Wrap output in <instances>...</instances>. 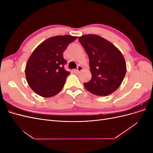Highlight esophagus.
<instances>
[{
	"label": "esophagus",
	"instance_id": "34e87169",
	"mask_svg": "<svg viewBox=\"0 0 153 153\" xmlns=\"http://www.w3.org/2000/svg\"><path fill=\"white\" fill-rule=\"evenodd\" d=\"M83 69H84V68H83V66H81V65H78V67H77V69H75V73H78L79 72H80L82 70H83Z\"/></svg>",
	"mask_w": 153,
	"mask_h": 153
}]
</instances>
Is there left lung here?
Returning <instances> with one entry per match:
<instances>
[{
    "label": "left lung",
    "mask_w": 153,
    "mask_h": 153,
    "mask_svg": "<svg viewBox=\"0 0 153 153\" xmlns=\"http://www.w3.org/2000/svg\"><path fill=\"white\" fill-rule=\"evenodd\" d=\"M89 59L91 80L84 83L85 89L94 95L112 94L122 84L126 64L122 53L110 41L96 34L78 38Z\"/></svg>",
    "instance_id": "left-lung-1"
}]
</instances>
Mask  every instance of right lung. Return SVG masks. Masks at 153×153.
Here are the masks:
<instances>
[{"label": "right lung", "instance_id": "obj_1", "mask_svg": "<svg viewBox=\"0 0 153 153\" xmlns=\"http://www.w3.org/2000/svg\"><path fill=\"white\" fill-rule=\"evenodd\" d=\"M76 36H56L46 39L36 47L25 66L29 85L36 94L50 98L62 90L70 74L64 68L66 61L63 52Z\"/></svg>", "mask_w": 153, "mask_h": 153}]
</instances>
